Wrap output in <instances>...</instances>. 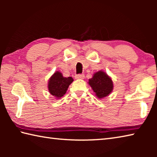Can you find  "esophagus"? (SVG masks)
Wrapping results in <instances>:
<instances>
[{
  "instance_id": "esophagus-1",
  "label": "esophagus",
  "mask_w": 157,
  "mask_h": 157,
  "mask_svg": "<svg viewBox=\"0 0 157 157\" xmlns=\"http://www.w3.org/2000/svg\"><path fill=\"white\" fill-rule=\"evenodd\" d=\"M84 74H78V75H75L76 79H84Z\"/></svg>"
}]
</instances>
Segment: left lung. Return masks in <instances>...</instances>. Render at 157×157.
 Returning a JSON list of instances; mask_svg holds the SVG:
<instances>
[{
	"mask_svg": "<svg viewBox=\"0 0 157 157\" xmlns=\"http://www.w3.org/2000/svg\"><path fill=\"white\" fill-rule=\"evenodd\" d=\"M89 84L98 98H103L111 94L113 90V82L103 71L95 73L89 79Z\"/></svg>",
	"mask_w": 157,
	"mask_h": 157,
	"instance_id": "1",
	"label": "left lung"
}]
</instances>
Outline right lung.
<instances>
[{
    "label": "right lung",
    "instance_id": "right-lung-1",
    "mask_svg": "<svg viewBox=\"0 0 157 157\" xmlns=\"http://www.w3.org/2000/svg\"><path fill=\"white\" fill-rule=\"evenodd\" d=\"M73 79L71 77L64 78L60 72L55 73L48 82V90L50 94L57 98H62L68 88L69 85L72 83Z\"/></svg>",
    "mask_w": 157,
    "mask_h": 157
}]
</instances>
